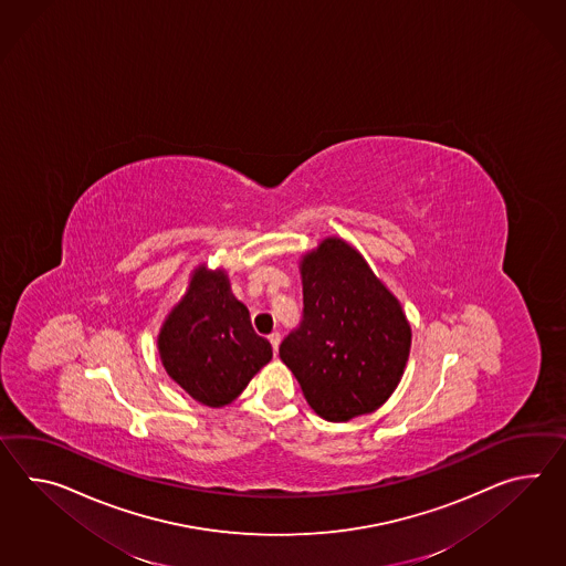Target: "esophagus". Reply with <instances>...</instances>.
Instances as JSON below:
<instances>
[{"mask_svg": "<svg viewBox=\"0 0 566 566\" xmlns=\"http://www.w3.org/2000/svg\"><path fill=\"white\" fill-rule=\"evenodd\" d=\"M270 344H272V349H274V356L277 354V347H280V342H282V337H280V333H272L270 337Z\"/></svg>", "mask_w": 566, "mask_h": 566, "instance_id": "obj_1", "label": "esophagus"}]
</instances>
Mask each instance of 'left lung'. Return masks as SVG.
<instances>
[{"mask_svg":"<svg viewBox=\"0 0 566 566\" xmlns=\"http://www.w3.org/2000/svg\"><path fill=\"white\" fill-rule=\"evenodd\" d=\"M303 323L280 345L311 409L333 423L374 413L399 386L411 325L399 298L342 237L301 258Z\"/></svg>","mask_w":566,"mask_h":566,"instance_id":"left-lung-1","label":"left lung"}]
</instances>
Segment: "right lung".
Segmentation results:
<instances>
[{"label":"right lung","instance_id":"obj_1","mask_svg":"<svg viewBox=\"0 0 566 566\" xmlns=\"http://www.w3.org/2000/svg\"><path fill=\"white\" fill-rule=\"evenodd\" d=\"M157 349L169 378L212 409L233 402L272 359V345L253 332L227 272L205 263L193 268L186 294L164 321Z\"/></svg>","mask_w":566,"mask_h":566}]
</instances>
